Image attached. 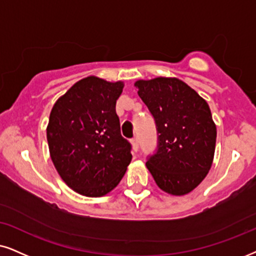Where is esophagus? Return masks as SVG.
I'll return each mask as SVG.
<instances>
[{
	"instance_id": "obj_1",
	"label": "esophagus",
	"mask_w": 256,
	"mask_h": 256,
	"mask_svg": "<svg viewBox=\"0 0 256 256\" xmlns=\"http://www.w3.org/2000/svg\"><path fill=\"white\" fill-rule=\"evenodd\" d=\"M131 144H132V148H134V151H138L139 148V142H138V138L137 137H134L131 139Z\"/></svg>"
}]
</instances>
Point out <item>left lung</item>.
<instances>
[{
	"instance_id": "obj_1",
	"label": "left lung",
	"mask_w": 256,
	"mask_h": 256,
	"mask_svg": "<svg viewBox=\"0 0 256 256\" xmlns=\"http://www.w3.org/2000/svg\"><path fill=\"white\" fill-rule=\"evenodd\" d=\"M138 96L157 130V148L146 166L157 186L171 195H186L212 166L216 126L204 99L174 78L139 80Z\"/></svg>"
}]
</instances>
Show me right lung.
<instances>
[{"mask_svg": "<svg viewBox=\"0 0 256 256\" xmlns=\"http://www.w3.org/2000/svg\"><path fill=\"white\" fill-rule=\"evenodd\" d=\"M122 82L96 76L80 80L52 108L47 140L52 160L67 186L100 197L118 186L132 160L120 134L116 102Z\"/></svg>", "mask_w": 256, "mask_h": 256, "instance_id": "right-lung-1", "label": "right lung"}]
</instances>
